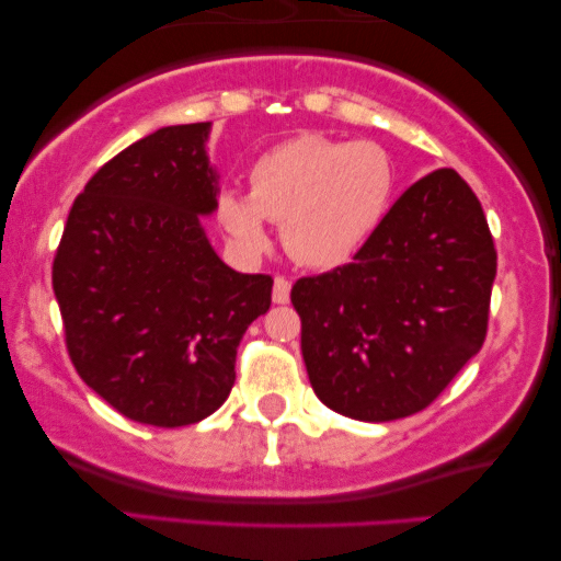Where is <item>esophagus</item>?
Segmentation results:
<instances>
[{"label":"esophagus","mask_w":561,"mask_h":561,"mask_svg":"<svg viewBox=\"0 0 561 561\" xmlns=\"http://www.w3.org/2000/svg\"><path fill=\"white\" fill-rule=\"evenodd\" d=\"M290 301V280L278 275L273 283V304H288Z\"/></svg>","instance_id":"1"}]
</instances>
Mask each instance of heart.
<instances>
[{"label": "heart", "instance_id": "b5f03b06", "mask_svg": "<svg viewBox=\"0 0 561 561\" xmlns=\"http://www.w3.org/2000/svg\"><path fill=\"white\" fill-rule=\"evenodd\" d=\"M250 196L225 188L217 219L244 255L271 242L267 222L283 225V242L298 263H350L386 221L398 171L390 152L373 140L298 135L252 160Z\"/></svg>", "mask_w": 561, "mask_h": 561}]
</instances>
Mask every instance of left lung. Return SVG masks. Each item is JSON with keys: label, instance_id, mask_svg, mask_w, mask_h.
Instances as JSON below:
<instances>
[{"label": "left lung", "instance_id": "left-lung-1", "mask_svg": "<svg viewBox=\"0 0 561 561\" xmlns=\"http://www.w3.org/2000/svg\"><path fill=\"white\" fill-rule=\"evenodd\" d=\"M495 267L462 175L439 168L413 183L355 263L290 288L319 401L373 424L424 411L485 342Z\"/></svg>", "mask_w": 561, "mask_h": 561}]
</instances>
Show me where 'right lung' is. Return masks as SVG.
I'll list each match as a JSON object with an SVG mask.
<instances>
[{
  "label": "right lung",
  "mask_w": 561,
  "mask_h": 561,
  "mask_svg": "<svg viewBox=\"0 0 561 561\" xmlns=\"http://www.w3.org/2000/svg\"><path fill=\"white\" fill-rule=\"evenodd\" d=\"M209 129H156L99 168L53 260L76 373L150 426L211 416L234 386L242 334L271 309V275L232 271L206 240L219 194Z\"/></svg>",
  "instance_id": "add662e5"
}]
</instances>
